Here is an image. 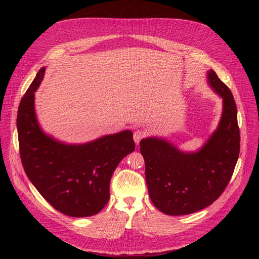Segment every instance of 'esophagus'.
Returning <instances> with one entry per match:
<instances>
[{
	"instance_id": "1",
	"label": "esophagus",
	"mask_w": 259,
	"mask_h": 259,
	"mask_svg": "<svg viewBox=\"0 0 259 259\" xmlns=\"http://www.w3.org/2000/svg\"><path fill=\"white\" fill-rule=\"evenodd\" d=\"M145 136V132L141 129H137L134 131V134H133V138H134V141L135 143H139L141 139H143Z\"/></svg>"
}]
</instances>
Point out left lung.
I'll list each match as a JSON object with an SVG mask.
<instances>
[{
    "mask_svg": "<svg viewBox=\"0 0 259 259\" xmlns=\"http://www.w3.org/2000/svg\"><path fill=\"white\" fill-rule=\"evenodd\" d=\"M210 87L224 100L217 129L195 153H183L158 137L140 141L147 190L153 204L167 215H186L204 209L224 193L240 153L237 106L229 87L214 70Z\"/></svg>",
    "mask_w": 259,
    "mask_h": 259,
    "instance_id": "obj_1",
    "label": "left lung"
}]
</instances>
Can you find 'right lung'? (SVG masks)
Listing matches in <instances>:
<instances>
[{
	"label": "right lung",
	"instance_id": "right-lung-1",
	"mask_svg": "<svg viewBox=\"0 0 259 259\" xmlns=\"http://www.w3.org/2000/svg\"><path fill=\"white\" fill-rule=\"evenodd\" d=\"M45 73L42 67L17 114V132L23 169L42 197L71 217L97 214L109 199V182L119 163L135 149L130 130L83 144H67L41 129L34 110V92Z\"/></svg>",
	"mask_w": 259,
	"mask_h": 259
}]
</instances>
